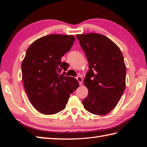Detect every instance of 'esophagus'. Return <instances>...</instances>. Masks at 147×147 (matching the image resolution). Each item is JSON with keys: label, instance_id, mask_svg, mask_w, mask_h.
<instances>
[{"label": "esophagus", "instance_id": "esophagus-1", "mask_svg": "<svg viewBox=\"0 0 147 147\" xmlns=\"http://www.w3.org/2000/svg\"><path fill=\"white\" fill-rule=\"evenodd\" d=\"M76 80H77L78 81V82H79V84L80 85H82V81H83V79H82V78L81 76H78L76 78Z\"/></svg>", "mask_w": 147, "mask_h": 147}]
</instances>
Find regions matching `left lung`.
I'll list each match as a JSON object with an SVG mask.
<instances>
[{"label": "left lung", "instance_id": "obj_1", "mask_svg": "<svg viewBox=\"0 0 147 147\" xmlns=\"http://www.w3.org/2000/svg\"><path fill=\"white\" fill-rule=\"evenodd\" d=\"M89 62L84 78L88 96L82 100L87 111L104 115L115 108L126 87V65L117 45L104 35L77 34Z\"/></svg>", "mask_w": 147, "mask_h": 147}]
</instances>
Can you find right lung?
<instances>
[{"instance_id": "obj_1", "label": "right lung", "mask_w": 147, "mask_h": 147, "mask_svg": "<svg viewBox=\"0 0 147 147\" xmlns=\"http://www.w3.org/2000/svg\"><path fill=\"white\" fill-rule=\"evenodd\" d=\"M74 41L72 35L51 34L38 39L27 49L21 65L24 90L32 106L44 115L64 109L70 94L78 88L75 78L60 74L69 67L61 59Z\"/></svg>"}]
</instances>
